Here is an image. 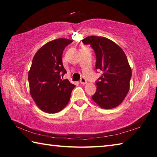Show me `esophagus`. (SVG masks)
<instances>
[{
    "instance_id": "1",
    "label": "esophagus",
    "mask_w": 157,
    "mask_h": 157,
    "mask_svg": "<svg viewBox=\"0 0 157 157\" xmlns=\"http://www.w3.org/2000/svg\"><path fill=\"white\" fill-rule=\"evenodd\" d=\"M80 83H81V84H83V85L86 84L87 83L86 79H85V78H82L81 79V80H80Z\"/></svg>"
}]
</instances>
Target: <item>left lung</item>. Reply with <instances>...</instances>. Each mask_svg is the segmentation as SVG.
Wrapping results in <instances>:
<instances>
[{
  "label": "left lung",
  "instance_id": "1",
  "mask_svg": "<svg viewBox=\"0 0 157 157\" xmlns=\"http://www.w3.org/2000/svg\"><path fill=\"white\" fill-rule=\"evenodd\" d=\"M82 42L94 50L95 68L102 71L96 82L97 90L92 99L101 108L109 109L118 107L129 91L132 78V69L125 53L115 42L103 36H87Z\"/></svg>",
  "mask_w": 157,
  "mask_h": 157
}]
</instances>
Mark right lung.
Masks as SVG:
<instances>
[{"label":"right lung","mask_w":157,"mask_h":157,"mask_svg":"<svg viewBox=\"0 0 157 157\" xmlns=\"http://www.w3.org/2000/svg\"><path fill=\"white\" fill-rule=\"evenodd\" d=\"M73 41L57 39L44 45L36 52L28 73L30 93L37 107L44 112L55 113L62 111L70 100L75 85L67 79L62 63L65 47Z\"/></svg>","instance_id":"1"}]
</instances>
